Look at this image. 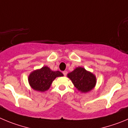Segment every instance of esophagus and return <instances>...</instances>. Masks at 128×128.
I'll return each instance as SVG.
<instances>
[{
    "instance_id": "obj_1",
    "label": "esophagus",
    "mask_w": 128,
    "mask_h": 128,
    "mask_svg": "<svg viewBox=\"0 0 128 128\" xmlns=\"http://www.w3.org/2000/svg\"><path fill=\"white\" fill-rule=\"evenodd\" d=\"M67 74H68V71H63V74H64V76H66Z\"/></svg>"
}]
</instances>
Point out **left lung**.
Returning <instances> with one entry per match:
<instances>
[{
    "label": "left lung",
    "mask_w": 128,
    "mask_h": 128,
    "mask_svg": "<svg viewBox=\"0 0 128 128\" xmlns=\"http://www.w3.org/2000/svg\"><path fill=\"white\" fill-rule=\"evenodd\" d=\"M69 78L76 89L82 93H88L94 89L96 83V76L84 68L78 67L68 73Z\"/></svg>",
    "instance_id": "1"
}]
</instances>
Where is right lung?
Returning a JSON list of instances; mask_svg holds the SVG:
<instances>
[{
  "label": "right lung",
  "mask_w": 128,
  "mask_h": 128,
  "mask_svg": "<svg viewBox=\"0 0 128 128\" xmlns=\"http://www.w3.org/2000/svg\"><path fill=\"white\" fill-rule=\"evenodd\" d=\"M63 76V74L60 71H54L45 66L38 70H34L30 74L28 83L34 90L44 92L49 89L56 78Z\"/></svg>",
  "instance_id": "1"
}]
</instances>
